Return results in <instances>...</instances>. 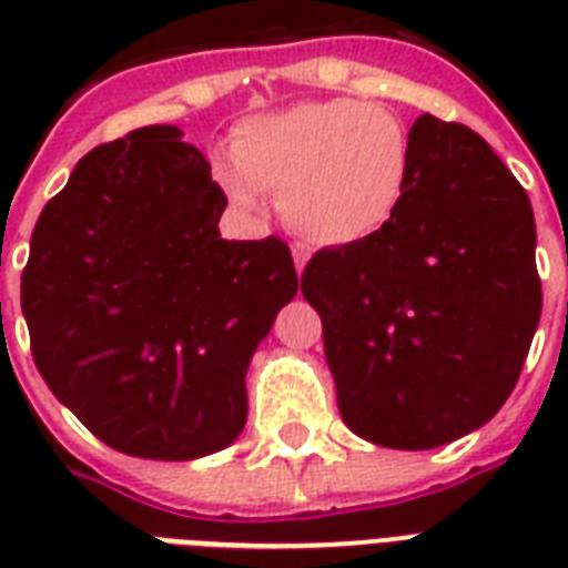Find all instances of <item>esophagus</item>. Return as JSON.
<instances>
[{"instance_id":"1","label":"esophagus","mask_w":568,"mask_h":568,"mask_svg":"<svg viewBox=\"0 0 568 568\" xmlns=\"http://www.w3.org/2000/svg\"><path fill=\"white\" fill-rule=\"evenodd\" d=\"M292 256H294V267H297V274H301L306 262H310V247L306 244H292Z\"/></svg>"}]
</instances>
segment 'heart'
I'll return each mask as SVG.
<instances>
[{
	"label": "heart",
	"mask_w": 568,
	"mask_h": 568,
	"mask_svg": "<svg viewBox=\"0 0 568 568\" xmlns=\"http://www.w3.org/2000/svg\"><path fill=\"white\" fill-rule=\"evenodd\" d=\"M232 162L217 185L241 212H258L265 191L283 217L315 244H359L395 221L413 182V135L377 102L333 97L241 120Z\"/></svg>",
	"instance_id": "heart-1"
}]
</instances>
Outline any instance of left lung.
Returning <instances> with one entry per match:
<instances>
[{"instance_id": "obj_1", "label": "left lung", "mask_w": 568, "mask_h": 568, "mask_svg": "<svg viewBox=\"0 0 568 568\" xmlns=\"http://www.w3.org/2000/svg\"><path fill=\"white\" fill-rule=\"evenodd\" d=\"M413 182L386 230L324 247L301 292L324 327L356 436L427 450L484 427L521 374L542 312L534 209L493 146L422 114Z\"/></svg>"}]
</instances>
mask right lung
Segmentation results:
<instances>
[{
    "label": "right lung",
    "instance_id": "right-lung-1",
    "mask_svg": "<svg viewBox=\"0 0 568 568\" xmlns=\"http://www.w3.org/2000/svg\"><path fill=\"white\" fill-rule=\"evenodd\" d=\"M180 138L144 126L91 150L22 267L40 377L97 439L144 459L239 439L250 356L297 294L285 241L221 239L226 194Z\"/></svg>",
    "mask_w": 568,
    "mask_h": 568
}]
</instances>
